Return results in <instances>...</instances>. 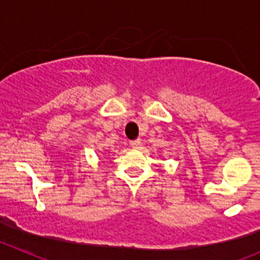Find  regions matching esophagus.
Returning <instances> with one entry per match:
<instances>
[{
    "label": "esophagus",
    "instance_id": "obj_1",
    "mask_svg": "<svg viewBox=\"0 0 260 260\" xmlns=\"http://www.w3.org/2000/svg\"><path fill=\"white\" fill-rule=\"evenodd\" d=\"M131 146L133 148H138L141 146V141L140 140H135V141H131Z\"/></svg>",
    "mask_w": 260,
    "mask_h": 260
}]
</instances>
